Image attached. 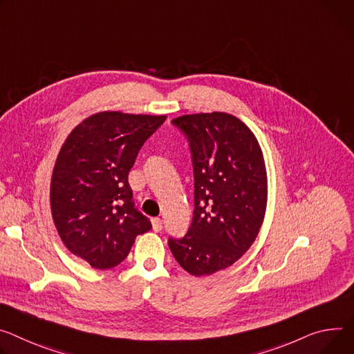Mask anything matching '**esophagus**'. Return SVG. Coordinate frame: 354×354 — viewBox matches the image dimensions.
<instances>
[{
    "instance_id": "34e87169",
    "label": "esophagus",
    "mask_w": 354,
    "mask_h": 354,
    "mask_svg": "<svg viewBox=\"0 0 354 354\" xmlns=\"http://www.w3.org/2000/svg\"><path fill=\"white\" fill-rule=\"evenodd\" d=\"M152 229H153V232H156V233H159L160 230H162V229H164L162 220H160L159 217H153V218H152Z\"/></svg>"
}]
</instances>
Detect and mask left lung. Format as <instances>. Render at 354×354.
<instances>
[{
    "label": "left lung",
    "instance_id": "left-lung-1",
    "mask_svg": "<svg viewBox=\"0 0 354 354\" xmlns=\"http://www.w3.org/2000/svg\"><path fill=\"white\" fill-rule=\"evenodd\" d=\"M172 124L186 137L194 167V217L182 239H168L179 266L210 275L233 266L260 232L267 174L259 141L226 113L182 115Z\"/></svg>",
    "mask_w": 354,
    "mask_h": 354
}]
</instances>
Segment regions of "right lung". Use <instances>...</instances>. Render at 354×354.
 <instances>
[{
    "instance_id": "add662e5",
    "label": "right lung",
    "mask_w": 354,
    "mask_h": 354,
    "mask_svg": "<svg viewBox=\"0 0 354 354\" xmlns=\"http://www.w3.org/2000/svg\"><path fill=\"white\" fill-rule=\"evenodd\" d=\"M167 115L104 111L86 118L60 148L50 183L57 233L93 268L118 266L152 224L133 201L128 172Z\"/></svg>"
}]
</instances>
